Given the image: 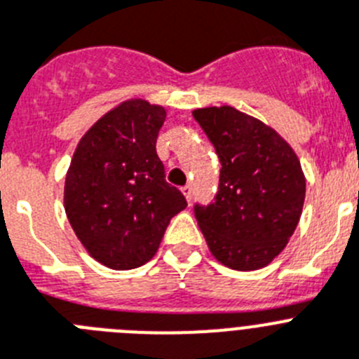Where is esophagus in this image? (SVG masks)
<instances>
[{"label":"esophagus","mask_w":359,"mask_h":359,"mask_svg":"<svg viewBox=\"0 0 359 359\" xmlns=\"http://www.w3.org/2000/svg\"><path fill=\"white\" fill-rule=\"evenodd\" d=\"M182 194H184V197H186V201H191V197H194V188H191V186L189 184H186L184 188H182Z\"/></svg>","instance_id":"34e87169"}]
</instances>
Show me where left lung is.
Returning a JSON list of instances; mask_svg holds the SVG:
<instances>
[{
  "instance_id": "obj_1",
  "label": "left lung",
  "mask_w": 359,
  "mask_h": 359,
  "mask_svg": "<svg viewBox=\"0 0 359 359\" xmlns=\"http://www.w3.org/2000/svg\"><path fill=\"white\" fill-rule=\"evenodd\" d=\"M221 161L215 203L195 204L213 257L233 270L272 263L299 222L306 182L299 158L270 126L236 107L194 111Z\"/></svg>"
}]
</instances>
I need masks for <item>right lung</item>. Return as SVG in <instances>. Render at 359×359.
<instances>
[{"mask_svg": "<svg viewBox=\"0 0 359 359\" xmlns=\"http://www.w3.org/2000/svg\"><path fill=\"white\" fill-rule=\"evenodd\" d=\"M162 105L142 98L122 102L78 142L65 175L63 206L72 230L104 266L131 270L161 246L184 195L165 182L156 137Z\"/></svg>", "mask_w": 359, "mask_h": 359, "instance_id": "1", "label": "right lung"}]
</instances>
